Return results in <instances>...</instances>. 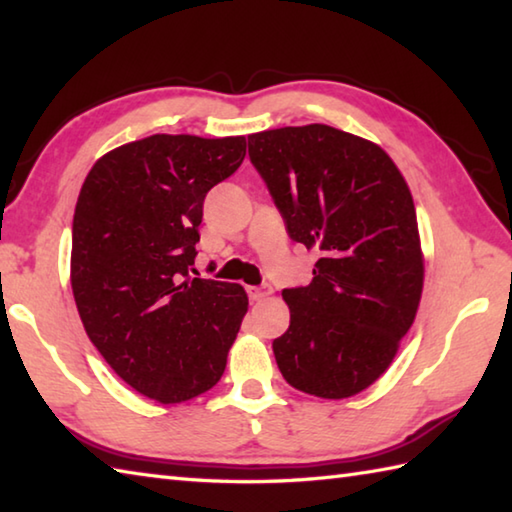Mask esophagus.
<instances>
[{"label": "esophagus", "mask_w": 512, "mask_h": 512, "mask_svg": "<svg viewBox=\"0 0 512 512\" xmlns=\"http://www.w3.org/2000/svg\"><path fill=\"white\" fill-rule=\"evenodd\" d=\"M246 292H248V299H250V301H262V299L268 295L266 290L257 288V286H248V288H246Z\"/></svg>", "instance_id": "esophagus-1"}]
</instances>
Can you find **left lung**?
Here are the masks:
<instances>
[{"label": "left lung", "instance_id": "1", "mask_svg": "<svg viewBox=\"0 0 512 512\" xmlns=\"http://www.w3.org/2000/svg\"><path fill=\"white\" fill-rule=\"evenodd\" d=\"M248 156L292 242L319 253L308 286L284 288L279 372L319 398H350L394 361L422 295L416 206L383 149L328 125L248 136Z\"/></svg>", "mask_w": 512, "mask_h": 512}]
</instances>
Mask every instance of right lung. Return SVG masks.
Here are the masks:
<instances>
[{
  "label": "right lung",
  "instance_id": "right-lung-1",
  "mask_svg": "<svg viewBox=\"0 0 512 512\" xmlns=\"http://www.w3.org/2000/svg\"><path fill=\"white\" fill-rule=\"evenodd\" d=\"M246 138L156 134L105 154L72 220V292L114 372L173 405L222 378L248 308L242 286L193 277L204 198L242 165Z\"/></svg>",
  "mask_w": 512,
  "mask_h": 512
}]
</instances>
